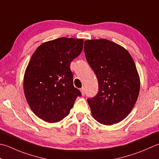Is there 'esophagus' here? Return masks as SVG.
Masks as SVG:
<instances>
[{
  "mask_svg": "<svg viewBox=\"0 0 159 159\" xmlns=\"http://www.w3.org/2000/svg\"><path fill=\"white\" fill-rule=\"evenodd\" d=\"M80 92H81V94L83 96L85 95V88H84V87H83V88L80 89Z\"/></svg>",
  "mask_w": 159,
  "mask_h": 159,
  "instance_id": "1",
  "label": "esophagus"
}]
</instances>
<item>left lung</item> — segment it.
<instances>
[{
	"label": "left lung",
	"mask_w": 159,
	"mask_h": 159,
	"mask_svg": "<svg viewBox=\"0 0 159 159\" xmlns=\"http://www.w3.org/2000/svg\"><path fill=\"white\" fill-rule=\"evenodd\" d=\"M87 61L98 82V92L88 99L94 119L102 125L118 123L134 107L140 91V77L128 51L107 39L85 41Z\"/></svg>",
	"instance_id": "1"
}]
</instances>
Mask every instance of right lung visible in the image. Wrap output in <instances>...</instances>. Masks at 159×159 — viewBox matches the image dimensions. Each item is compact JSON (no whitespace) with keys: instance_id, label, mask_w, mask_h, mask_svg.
<instances>
[{"instance_id":"1","label":"right lung","mask_w":159,"mask_h":159,"mask_svg":"<svg viewBox=\"0 0 159 159\" xmlns=\"http://www.w3.org/2000/svg\"><path fill=\"white\" fill-rule=\"evenodd\" d=\"M82 39L62 38L39 46L23 78V90L31 110L48 123H57L70 113L80 92L74 88L70 63L83 48Z\"/></svg>"}]
</instances>
